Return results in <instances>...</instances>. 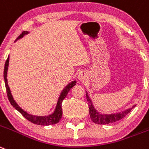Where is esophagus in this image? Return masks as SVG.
<instances>
[{"label": "esophagus", "mask_w": 149, "mask_h": 149, "mask_svg": "<svg viewBox=\"0 0 149 149\" xmlns=\"http://www.w3.org/2000/svg\"><path fill=\"white\" fill-rule=\"evenodd\" d=\"M87 77V73L85 71H81L78 75V79L80 80V81H84Z\"/></svg>", "instance_id": "34e87169"}]
</instances>
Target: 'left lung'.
I'll list each match as a JSON object with an SVG mask.
<instances>
[{"label":"left lung","mask_w":149,"mask_h":149,"mask_svg":"<svg viewBox=\"0 0 149 149\" xmlns=\"http://www.w3.org/2000/svg\"><path fill=\"white\" fill-rule=\"evenodd\" d=\"M86 96H87V101L89 104V112H90V118L95 123L97 124H109V123H115V122L118 121V120H121L127 115L128 113L131 112L132 109L135 106H133L132 107L129 108V109H126L125 111H123L117 114H111V115H101V114L98 113L94 108L93 105L92 104V101L90 100V97H89L87 93H86Z\"/></svg>","instance_id":"obj_1"}]
</instances>
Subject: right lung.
Here are the masks:
<instances>
[{"label": "right lung", "instance_id": "1", "mask_svg": "<svg viewBox=\"0 0 149 149\" xmlns=\"http://www.w3.org/2000/svg\"><path fill=\"white\" fill-rule=\"evenodd\" d=\"M29 33V31H23L21 34H20V36L17 38V40L15 41L18 40V39L21 38L23 36L26 35ZM9 56H8L7 59L6 61L5 66H4V71H3V78L4 81H5V85H6V93H7V96L9 98V101L10 102V104H12V106L20 112L22 114L24 118H26L28 120H29L30 122H31L32 123L37 125H41V126H49V125H53L56 124V123H59V120L62 118V101L65 99V97L68 95V92L70 91V89L73 87V86L76 85V81H73L70 83L68 84L66 87H65L61 93L59 97V99H58L57 104H56V109L54 110V113L51 114V115H47V116H35V115H30V114L27 113L26 111H24L23 109H22L20 107L18 106L17 104L15 102V101L14 100L13 97H12V93H11L10 89H9V85H8V81H7V70H8V67H9Z\"/></svg>", "mask_w": 149, "mask_h": 149}]
</instances>
